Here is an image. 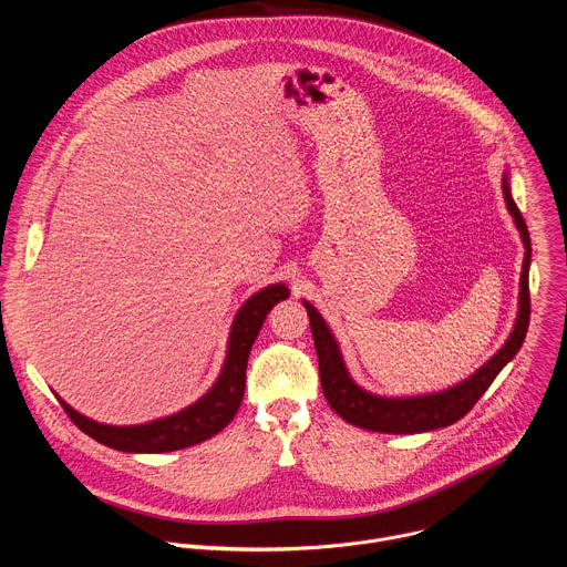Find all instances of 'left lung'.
Masks as SVG:
<instances>
[{
  "label": "left lung",
  "instance_id": "8db88e82",
  "mask_svg": "<svg viewBox=\"0 0 567 567\" xmlns=\"http://www.w3.org/2000/svg\"><path fill=\"white\" fill-rule=\"evenodd\" d=\"M503 193L509 213L514 215V221L520 230V237L525 241V260H523V274H520V307H518V318L514 332L509 341L484 363L473 377L466 381L457 383L455 388H449L444 392L435 394H424V396H409V399H388V396H377L365 390H361L348 374L339 346L326 326V320L320 318V313L305 302L307 313H309V326H311V337L318 354V372H320V385L322 392H326V399L334 413L343 417L346 422L361 426L365 431L374 433H399V435H413V433H424L433 429H444L462 420L473 406L475 401L484 394L498 372L516 357L520 350L527 328H529V260H532V241L527 233V224L512 197L509 190V177H503Z\"/></svg>",
  "mask_w": 567,
  "mask_h": 567
}]
</instances>
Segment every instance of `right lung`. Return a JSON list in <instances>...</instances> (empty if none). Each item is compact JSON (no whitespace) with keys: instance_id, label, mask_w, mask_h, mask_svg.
I'll return each mask as SVG.
<instances>
[{"instance_id":"add662e5","label":"right lung","mask_w":567,"mask_h":567,"mask_svg":"<svg viewBox=\"0 0 567 567\" xmlns=\"http://www.w3.org/2000/svg\"><path fill=\"white\" fill-rule=\"evenodd\" d=\"M289 298L285 285H271L251 296L235 316L228 339V357L217 383L186 411L143 426H105L75 413L60 399L66 417L96 442L127 453H168L199 444L219 433L237 413L247 383L249 352L260 334L267 313Z\"/></svg>"}]
</instances>
